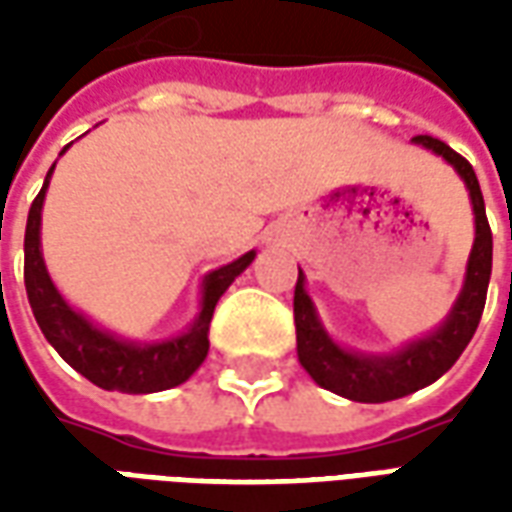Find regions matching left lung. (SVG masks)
<instances>
[{"label":"left lung","mask_w":512,"mask_h":512,"mask_svg":"<svg viewBox=\"0 0 512 512\" xmlns=\"http://www.w3.org/2000/svg\"><path fill=\"white\" fill-rule=\"evenodd\" d=\"M414 142L433 150L461 175L474 208V246L469 263H466V279L458 301L452 304L447 321L436 332H430L422 340L408 343L395 354H356L345 351L334 343L323 329L321 318L315 312V304L304 290V271L299 268V282L293 293V321H296V351H299L301 367L312 376V381L334 395L348 397L356 403H386L397 400L422 386L433 384L450 370L463 348L477 332V323L483 318L485 293L491 279V255H494V238L485 219V202L477 175L472 164L455 153L441 139L422 134L414 136Z\"/></svg>","instance_id":"1"}]
</instances>
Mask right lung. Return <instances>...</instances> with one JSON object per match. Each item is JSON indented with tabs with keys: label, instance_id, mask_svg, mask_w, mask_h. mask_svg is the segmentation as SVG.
Here are the masks:
<instances>
[{
	"label": "right lung",
	"instance_id": "right-lung-1",
	"mask_svg": "<svg viewBox=\"0 0 512 512\" xmlns=\"http://www.w3.org/2000/svg\"><path fill=\"white\" fill-rule=\"evenodd\" d=\"M51 172L54 167L49 169L43 189L29 208L27 233H24V285H27L29 307L35 312L40 332L46 334L54 351L76 373H82L87 381L109 392L117 389L126 395H150V392L172 389L189 381L191 373L208 356V326H211L216 301L222 299V293L233 285V279L255 260V252H246L202 279L200 315L191 323L189 332L172 340H161V343H131V340L115 337L112 332H104L87 321L82 312L73 310L60 296V290L54 288L46 271L43 252H40V211H43Z\"/></svg>",
	"mask_w": 512,
	"mask_h": 512
}]
</instances>
